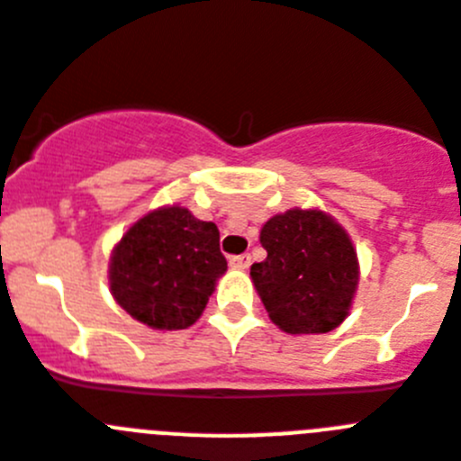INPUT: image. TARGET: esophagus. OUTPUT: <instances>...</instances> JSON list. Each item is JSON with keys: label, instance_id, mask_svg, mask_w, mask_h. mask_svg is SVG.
<instances>
[{"label": "esophagus", "instance_id": "34e87169", "mask_svg": "<svg viewBox=\"0 0 461 461\" xmlns=\"http://www.w3.org/2000/svg\"><path fill=\"white\" fill-rule=\"evenodd\" d=\"M230 267H235V270H247V267L251 266V256L249 254H240V256H230Z\"/></svg>", "mask_w": 461, "mask_h": 461}]
</instances>
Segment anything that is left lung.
Masks as SVG:
<instances>
[{
	"mask_svg": "<svg viewBox=\"0 0 461 461\" xmlns=\"http://www.w3.org/2000/svg\"><path fill=\"white\" fill-rule=\"evenodd\" d=\"M267 251L251 279L272 323L288 335H323L348 316L357 279V254L344 228L321 210L275 214L260 228Z\"/></svg>",
	"mask_w": 461,
	"mask_h": 461,
	"instance_id": "obj_1",
	"label": "left lung"
}]
</instances>
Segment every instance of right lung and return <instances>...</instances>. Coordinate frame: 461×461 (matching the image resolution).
Segmentation results:
<instances>
[{
  "mask_svg": "<svg viewBox=\"0 0 461 461\" xmlns=\"http://www.w3.org/2000/svg\"><path fill=\"white\" fill-rule=\"evenodd\" d=\"M219 228L186 207L138 219L110 256V291L122 309L154 330H185L201 319L226 272Z\"/></svg>",
  "mask_w": 461,
  "mask_h": 461,
  "instance_id": "add662e5",
  "label": "right lung"
}]
</instances>
